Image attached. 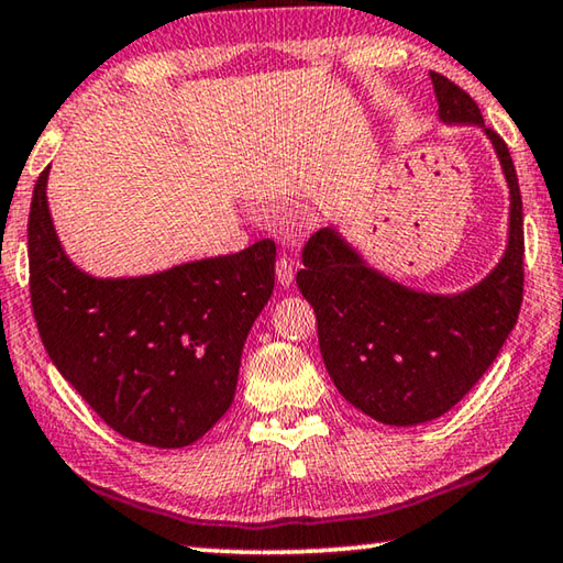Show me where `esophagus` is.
Listing matches in <instances>:
<instances>
[{
    "label": "esophagus",
    "mask_w": 563,
    "mask_h": 563,
    "mask_svg": "<svg viewBox=\"0 0 563 563\" xmlns=\"http://www.w3.org/2000/svg\"><path fill=\"white\" fill-rule=\"evenodd\" d=\"M275 278H278V283L285 285V288H288V285L292 283V278H295L292 261L285 258V255H280L278 263H275Z\"/></svg>",
    "instance_id": "34e87169"
}]
</instances>
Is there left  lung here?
<instances>
[{
    "label": "left lung",
    "instance_id": "8db88e82",
    "mask_svg": "<svg viewBox=\"0 0 563 563\" xmlns=\"http://www.w3.org/2000/svg\"><path fill=\"white\" fill-rule=\"evenodd\" d=\"M440 119L476 123L464 89L432 71ZM492 139L509 184V245L487 278L460 295H427L385 278L332 231L302 247L295 280L318 320L320 352L340 395L383 424L412 427L452 409L479 383L517 325L523 298V213L519 178L497 131Z\"/></svg>",
    "mask_w": 563,
    "mask_h": 563
}]
</instances>
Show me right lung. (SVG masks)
Wrapping results in <instances>:
<instances>
[{"instance_id": "1", "label": "right lung", "mask_w": 563, "mask_h": 563, "mask_svg": "<svg viewBox=\"0 0 563 563\" xmlns=\"http://www.w3.org/2000/svg\"><path fill=\"white\" fill-rule=\"evenodd\" d=\"M34 186L30 295L46 355L111 430L176 450L233 402L247 332L275 285L271 238L144 278H91L66 258Z\"/></svg>"}]
</instances>
